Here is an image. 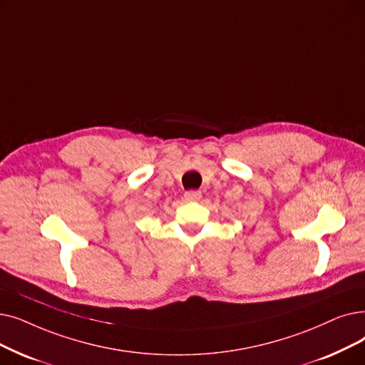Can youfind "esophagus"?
<instances>
[{
    "label": "esophagus",
    "mask_w": 365,
    "mask_h": 365,
    "mask_svg": "<svg viewBox=\"0 0 365 365\" xmlns=\"http://www.w3.org/2000/svg\"><path fill=\"white\" fill-rule=\"evenodd\" d=\"M185 200L186 201H200L201 192L200 191H187V192H185Z\"/></svg>",
    "instance_id": "esophagus-1"
}]
</instances>
